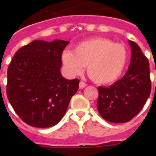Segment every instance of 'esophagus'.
I'll use <instances>...</instances> for the list:
<instances>
[{
  "mask_svg": "<svg viewBox=\"0 0 156 156\" xmlns=\"http://www.w3.org/2000/svg\"><path fill=\"white\" fill-rule=\"evenodd\" d=\"M86 86H87V84L85 83L84 82L81 81L80 83H79V88H85Z\"/></svg>",
  "mask_w": 156,
  "mask_h": 156,
  "instance_id": "34e87169",
  "label": "esophagus"
}]
</instances>
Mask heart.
I'll return each instance as SVG.
<instances>
[{"mask_svg": "<svg viewBox=\"0 0 156 156\" xmlns=\"http://www.w3.org/2000/svg\"><path fill=\"white\" fill-rule=\"evenodd\" d=\"M61 59L65 71L70 76L81 74L88 66L87 72L93 81L109 84L124 72L128 52L124 45L105 37H95L78 43L73 51L64 50Z\"/></svg>", "mask_w": 156, "mask_h": 156, "instance_id": "heart-1", "label": "heart"}]
</instances>
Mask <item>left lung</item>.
Returning a JSON list of instances; mask_svg holds the SVG:
<instances>
[{
  "label": "left lung",
  "instance_id": "8db88e82",
  "mask_svg": "<svg viewBox=\"0 0 156 156\" xmlns=\"http://www.w3.org/2000/svg\"><path fill=\"white\" fill-rule=\"evenodd\" d=\"M129 43L131 59L126 73L110 87L98 88V111L103 119L112 123L131 120L151 94L149 61L135 42L129 41Z\"/></svg>",
  "mask_w": 156,
  "mask_h": 156
}]
</instances>
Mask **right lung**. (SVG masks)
I'll use <instances>...</instances> for the list:
<instances>
[{"instance_id": "obj_1", "label": "right lung", "mask_w": 156, "mask_h": 156, "mask_svg": "<svg viewBox=\"0 0 156 156\" xmlns=\"http://www.w3.org/2000/svg\"><path fill=\"white\" fill-rule=\"evenodd\" d=\"M69 41L35 40L15 53L7 69L6 94L26 124L37 128L57 124L64 116L79 80L61 74L62 52Z\"/></svg>"}]
</instances>
